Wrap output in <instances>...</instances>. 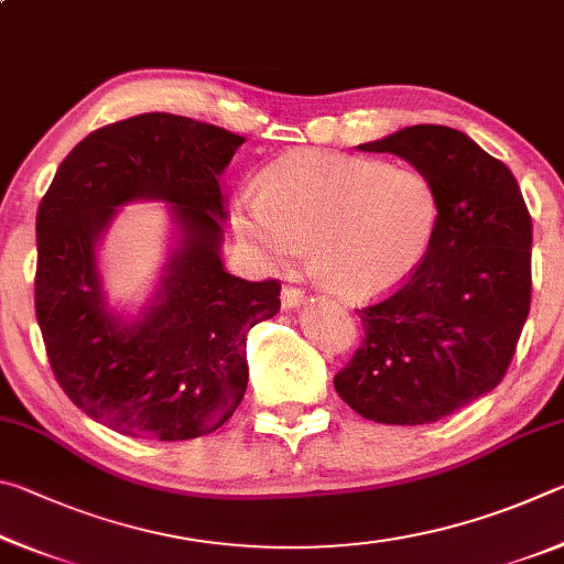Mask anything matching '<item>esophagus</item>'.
<instances>
[{"instance_id": "34e87169", "label": "esophagus", "mask_w": 564, "mask_h": 564, "mask_svg": "<svg viewBox=\"0 0 564 564\" xmlns=\"http://www.w3.org/2000/svg\"><path fill=\"white\" fill-rule=\"evenodd\" d=\"M303 299H305V293L301 289H295V285H283L281 305L285 311H291V308H295V305H301Z\"/></svg>"}]
</instances>
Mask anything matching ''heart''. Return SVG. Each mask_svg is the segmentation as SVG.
<instances>
[{
    "instance_id": "b5f03b06",
    "label": "heart",
    "mask_w": 564,
    "mask_h": 564,
    "mask_svg": "<svg viewBox=\"0 0 564 564\" xmlns=\"http://www.w3.org/2000/svg\"><path fill=\"white\" fill-rule=\"evenodd\" d=\"M259 196L234 204V228L263 263H289L311 243L313 271L346 301L380 299L427 256L441 196L423 171L321 151L271 161Z\"/></svg>"
}]
</instances>
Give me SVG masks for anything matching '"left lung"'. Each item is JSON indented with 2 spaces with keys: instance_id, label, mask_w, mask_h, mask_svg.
Segmentation results:
<instances>
[{
  "instance_id": "left-lung-1",
  "label": "left lung",
  "mask_w": 564,
  "mask_h": 564,
  "mask_svg": "<svg viewBox=\"0 0 564 564\" xmlns=\"http://www.w3.org/2000/svg\"><path fill=\"white\" fill-rule=\"evenodd\" d=\"M358 149L423 171L441 218L415 273L356 311L362 340L333 386L376 423H435L508 373L530 313L532 218L512 171L457 129L417 123Z\"/></svg>"
}]
</instances>
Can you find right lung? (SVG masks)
Wrapping results in <instances>:
<instances>
[{
	"mask_svg": "<svg viewBox=\"0 0 564 564\" xmlns=\"http://www.w3.org/2000/svg\"><path fill=\"white\" fill-rule=\"evenodd\" d=\"M243 137L151 111L91 131L36 212L34 311L56 383L111 431L191 441L221 427L248 383L246 333L281 311V281L224 271V174ZM137 197L175 204L185 238L148 316L119 327L102 311L96 236Z\"/></svg>",
	"mask_w": 564,
	"mask_h": 564,
	"instance_id": "right-lung-1",
	"label": "right lung"
}]
</instances>
